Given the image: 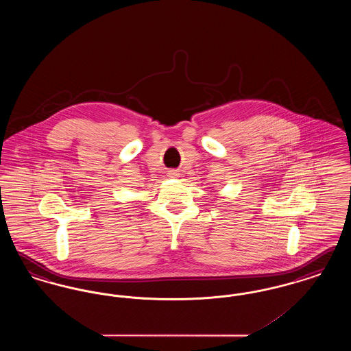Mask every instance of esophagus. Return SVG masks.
I'll list each match as a JSON object with an SVG mask.
<instances>
[{
	"instance_id": "34e87169",
	"label": "esophagus",
	"mask_w": 351,
	"mask_h": 351,
	"mask_svg": "<svg viewBox=\"0 0 351 351\" xmlns=\"http://www.w3.org/2000/svg\"><path fill=\"white\" fill-rule=\"evenodd\" d=\"M176 175V171H169V176H175Z\"/></svg>"
}]
</instances>
